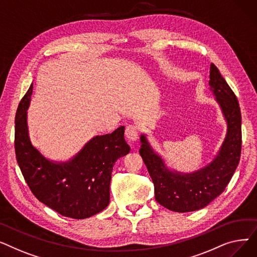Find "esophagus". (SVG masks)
I'll return each mask as SVG.
<instances>
[{"mask_svg":"<svg viewBox=\"0 0 257 257\" xmlns=\"http://www.w3.org/2000/svg\"><path fill=\"white\" fill-rule=\"evenodd\" d=\"M125 136L129 141H137L140 137V130L136 125H128L125 130Z\"/></svg>","mask_w":257,"mask_h":257,"instance_id":"34e87169","label":"esophagus"}]
</instances>
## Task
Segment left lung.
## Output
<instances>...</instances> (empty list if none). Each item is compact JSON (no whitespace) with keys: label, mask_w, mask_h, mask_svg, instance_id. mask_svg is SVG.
Returning <instances> with one entry per match:
<instances>
[{"label":"left lung","mask_w":257,"mask_h":257,"mask_svg":"<svg viewBox=\"0 0 257 257\" xmlns=\"http://www.w3.org/2000/svg\"><path fill=\"white\" fill-rule=\"evenodd\" d=\"M210 90L219 102L227 120L226 139L215 159L193 174L170 172L161 159L141 137L140 154L154 183L155 199L160 205L188 212L203 208L217 198L233 176L241 151V115L236 96L222 77L218 67L210 64Z\"/></svg>","instance_id":"obj_1"}]
</instances>
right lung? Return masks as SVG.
<instances>
[{
    "label": "right lung",
    "instance_id": "add662e5",
    "mask_svg": "<svg viewBox=\"0 0 257 257\" xmlns=\"http://www.w3.org/2000/svg\"><path fill=\"white\" fill-rule=\"evenodd\" d=\"M32 89L33 84L21 100L16 114L15 149L23 176L33 195L63 217H91L109 204L113 165L130 151L124 139L125 127L93 138L69 163H52L29 140L27 109Z\"/></svg>",
    "mask_w": 257,
    "mask_h": 257
}]
</instances>
